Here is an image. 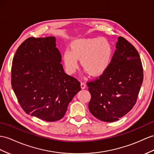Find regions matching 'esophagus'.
Here are the masks:
<instances>
[{
    "mask_svg": "<svg viewBox=\"0 0 154 154\" xmlns=\"http://www.w3.org/2000/svg\"><path fill=\"white\" fill-rule=\"evenodd\" d=\"M86 84L85 83V82H81V87L82 89H85L86 88Z\"/></svg>",
    "mask_w": 154,
    "mask_h": 154,
    "instance_id": "34e87169",
    "label": "esophagus"
}]
</instances>
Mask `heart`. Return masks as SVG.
<instances>
[{"mask_svg":"<svg viewBox=\"0 0 154 154\" xmlns=\"http://www.w3.org/2000/svg\"><path fill=\"white\" fill-rule=\"evenodd\" d=\"M112 56V45L105 38H82L72 42L62 56L66 71L73 74L79 67L78 60L86 73L100 76L107 70Z\"/></svg>","mask_w":154,"mask_h":154,"instance_id":"heart-1","label":"heart"}]
</instances>
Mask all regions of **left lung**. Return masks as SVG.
<instances>
[{
  "label": "left lung",
  "instance_id": "8db88e82",
  "mask_svg": "<svg viewBox=\"0 0 154 154\" xmlns=\"http://www.w3.org/2000/svg\"><path fill=\"white\" fill-rule=\"evenodd\" d=\"M116 49L107 70L87 83L91 94L90 112L107 122L119 120L131 111L143 81V66L137 49L120 36Z\"/></svg>",
  "mask_w": 154,
  "mask_h": 154
}]
</instances>
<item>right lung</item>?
Segmentation results:
<instances>
[{"label":"right lung","instance_id":"obj_1","mask_svg":"<svg viewBox=\"0 0 154 154\" xmlns=\"http://www.w3.org/2000/svg\"><path fill=\"white\" fill-rule=\"evenodd\" d=\"M61 58L54 36L29 38L18 47L11 86L26 113L47 122L64 117L81 85L64 72Z\"/></svg>","mask_w":154,"mask_h":154}]
</instances>
